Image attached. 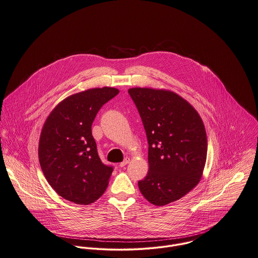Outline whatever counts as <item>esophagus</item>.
I'll use <instances>...</instances> for the list:
<instances>
[{
	"instance_id": "obj_1",
	"label": "esophagus",
	"mask_w": 258,
	"mask_h": 258,
	"mask_svg": "<svg viewBox=\"0 0 258 258\" xmlns=\"http://www.w3.org/2000/svg\"><path fill=\"white\" fill-rule=\"evenodd\" d=\"M129 162H130V159H129V158H126V159H125L123 162H121V163H120L119 165H120L121 167H123V166H125L126 164H129Z\"/></svg>"
}]
</instances>
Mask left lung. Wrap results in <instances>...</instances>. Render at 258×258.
Listing matches in <instances>:
<instances>
[{
  "label": "left lung",
  "instance_id": "obj_1",
  "mask_svg": "<svg viewBox=\"0 0 258 258\" xmlns=\"http://www.w3.org/2000/svg\"><path fill=\"white\" fill-rule=\"evenodd\" d=\"M128 93L149 144V171L139 189L150 203L164 206L199 183L207 158L205 126L196 109L173 92L132 88Z\"/></svg>",
  "mask_w": 258,
  "mask_h": 258
}]
</instances>
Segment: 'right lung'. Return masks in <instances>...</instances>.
Returning a JSON list of instances; mask_svg holds the SVG:
<instances>
[{"mask_svg":"<svg viewBox=\"0 0 258 258\" xmlns=\"http://www.w3.org/2000/svg\"><path fill=\"white\" fill-rule=\"evenodd\" d=\"M118 93L104 87L72 94L56 105L42 127L41 169L50 186L73 203L91 204L108 185L113 167L101 163L92 124L101 106Z\"/></svg>","mask_w":258,"mask_h":258,"instance_id":"obj_1","label":"right lung"}]
</instances>
